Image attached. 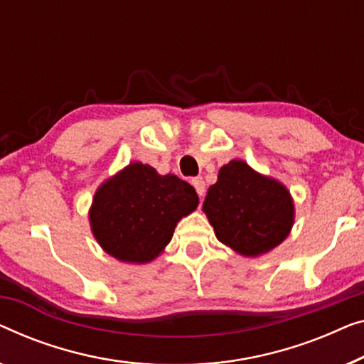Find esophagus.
Instances as JSON below:
<instances>
[{"label": "esophagus", "instance_id": "esophagus-1", "mask_svg": "<svg viewBox=\"0 0 364 364\" xmlns=\"http://www.w3.org/2000/svg\"><path fill=\"white\" fill-rule=\"evenodd\" d=\"M192 186L195 187V191H197L198 197L203 198V195H205V182H203V178L202 177L192 178Z\"/></svg>", "mask_w": 364, "mask_h": 364}]
</instances>
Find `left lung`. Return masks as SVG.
<instances>
[{
    "instance_id": "1",
    "label": "left lung",
    "mask_w": 364,
    "mask_h": 364,
    "mask_svg": "<svg viewBox=\"0 0 364 364\" xmlns=\"http://www.w3.org/2000/svg\"><path fill=\"white\" fill-rule=\"evenodd\" d=\"M203 212L218 241L247 257L266 255L291 233L294 202L276 178L261 176L235 159L208 188Z\"/></svg>"
}]
</instances>
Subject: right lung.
<instances>
[{"label":"right lung","mask_w":364,"mask_h":364,"mask_svg":"<svg viewBox=\"0 0 364 364\" xmlns=\"http://www.w3.org/2000/svg\"><path fill=\"white\" fill-rule=\"evenodd\" d=\"M198 207L195 188L173 173L131 162L98 187L90 208L98 245L123 262L156 259L172 240L182 217Z\"/></svg>","instance_id":"1"}]
</instances>
